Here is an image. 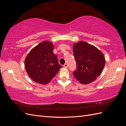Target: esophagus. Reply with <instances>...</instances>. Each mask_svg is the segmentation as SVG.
Masks as SVG:
<instances>
[{"label": "esophagus", "instance_id": "esophagus-1", "mask_svg": "<svg viewBox=\"0 0 126 126\" xmlns=\"http://www.w3.org/2000/svg\"><path fill=\"white\" fill-rule=\"evenodd\" d=\"M68 66V63H65L64 64V67H65V68H67Z\"/></svg>", "mask_w": 126, "mask_h": 126}]
</instances>
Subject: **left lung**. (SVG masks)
Instances as JSON below:
<instances>
[{"label":"left lung","instance_id":"obj_1","mask_svg":"<svg viewBox=\"0 0 126 126\" xmlns=\"http://www.w3.org/2000/svg\"><path fill=\"white\" fill-rule=\"evenodd\" d=\"M73 54L76 63L74 77L82 84L94 81L104 69L105 59L98 49L85 41L74 45Z\"/></svg>","mask_w":126,"mask_h":126}]
</instances>
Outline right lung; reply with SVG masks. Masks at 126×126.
Masks as SVG:
<instances>
[{"instance_id":"1","label":"right lung","mask_w":126,"mask_h":126,"mask_svg":"<svg viewBox=\"0 0 126 126\" xmlns=\"http://www.w3.org/2000/svg\"><path fill=\"white\" fill-rule=\"evenodd\" d=\"M54 48L51 43L44 41L34 47L26 57V70L33 81L47 84L63 67L53 53Z\"/></svg>"}]
</instances>
